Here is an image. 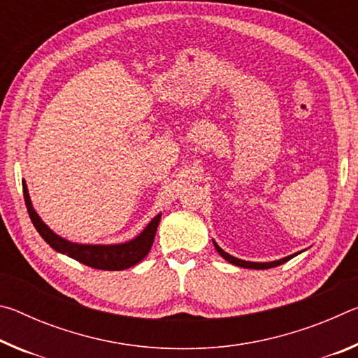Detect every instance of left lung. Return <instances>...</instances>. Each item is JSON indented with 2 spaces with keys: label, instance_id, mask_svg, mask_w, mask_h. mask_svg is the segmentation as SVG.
Wrapping results in <instances>:
<instances>
[{
  "label": "left lung",
  "instance_id": "left-lung-1",
  "mask_svg": "<svg viewBox=\"0 0 358 358\" xmlns=\"http://www.w3.org/2000/svg\"><path fill=\"white\" fill-rule=\"evenodd\" d=\"M213 245H215V248H216V251L220 252V256L226 259L227 262L234 264V265H237V266H243V268H254V270H266V268H273V266H278V265H281V264H284V262H287V260H290L292 257H295L296 254H299V252L290 254V256H287V257H282V259H280V260H273V262H250V260H241V259H238V257L230 256V254H227L226 251L221 250V248L217 246V243H216L215 240H213Z\"/></svg>",
  "mask_w": 358,
  "mask_h": 358
}]
</instances>
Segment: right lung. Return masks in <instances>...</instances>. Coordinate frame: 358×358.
Segmentation results:
<instances>
[{
	"mask_svg": "<svg viewBox=\"0 0 358 358\" xmlns=\"http://www.w3.org/2000/svg\"><path fill=\"white\" fill-rule=\"evenodd\" d=\"M23 186V197H25L28 215L31 217V222L34 224L36 230L44 238L48 245H50L57 252L66 254L77 262L83 265L92 266V268L98 270H126L129 266L136 265L147 256L151 250V245L155 241V235L157 226L161 221V213L156 215L153 220L148 222L136 238H132L126 243L118 245H82V243H72V241L59 237L53 230L47 226V224L41 220V216L36 213L33 208L31 199H29L27 181L22 180Z\"/></svg>",
	"mask_w": 358,
	"mask_h": 358,
	"instance_id": "obj_1",
	"label": "right lung"
}]
</instances>
